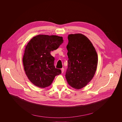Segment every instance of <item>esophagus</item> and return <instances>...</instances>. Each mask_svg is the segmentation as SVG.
I'll use <instances>...</instances> for the list:
<instances>
[{
    "instance_id": "obj_1",
    "label": "esophagus",
    "mask_w": 122,
    "mask_h": 122,
    "mask_svg": "<svg viewBox=\"0 0 122 122\" xmlns=\"http://www.w3.org/2000/svg\"><path fill=\"white\" fill-rule=\"evenodd\" d=\"M61 73H63V72L64 71V69L63 68H62L61 69Z\"/></svg>"
}]
</instances>
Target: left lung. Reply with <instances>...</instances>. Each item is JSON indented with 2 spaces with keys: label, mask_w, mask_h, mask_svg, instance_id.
<instances>
[{
  "label": "left lung",
  "mask_w": 122,
  "mask_h": 122,
  "mask_svg": "<svg viewBox=\"0 0 122 122\" xmlns=\"http://www.w3.org/2000/svg\"><path fill=\"white\" fill-rule=\"evenodd\" d=\"M67 46L68 69L65 77L69 85L81 89L93 78L98 64V55L92 43L82 34H70Z\"/></svg>",
  "instance_id": "1"
}]
</instances>
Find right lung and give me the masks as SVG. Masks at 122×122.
Instances as JSON below:
<instances>
[{
	"instance_id": "add662e5",
	"label": "right lung",
	"mask_w": 122,
	"mask_h": 122,
	"mask_svg": "<svg viewBox=\"0 0 122 122\" xmlns=\"http://www.w3.org/2000/svg\"><path fill=\"white\" fill-rule=\"evenodd\" d=\"M63 42V37L55 35H37L26 46L22 61L25 73L30 82L40 88L50 86L61 71L55 68L51 51Z\"/></svg>"
}]
</instances>
